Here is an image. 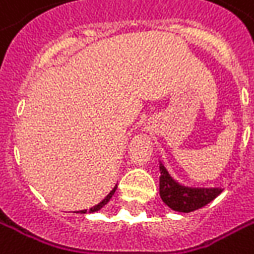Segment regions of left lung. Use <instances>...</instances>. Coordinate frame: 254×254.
I'll use <instances>...</instances> for the list:
<instances>
[{
  "instance_id": "obj_1",
  "label": "left lung",
  "mask_w": 254,
  "mask_h": 254,
  "mask_svg": "<svg viewBox=\"0 0 254 254\" xmlns=\"http://www.w3.org/2000/svg\"><path fill=\"white\" fill-rule=\"evenodd\" d=\"M160 167V183L159 191L163 202L177 212H192L199 209L211 201H214L223 191L222 187H188L179 183L170 176L162 160Z\"/></svg>"
}]
</instances>
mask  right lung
<instances>
[{
    "instance_id": "add662e5",
    "label": "right lung",
    "mask_w": 254,
    "mask_h": 254,
    "mask_svg": "<svg viewBox=\"0 0 254 254\" xmlns=\"http://www.w3.org/2000/svg\"><path fill=\"white\" fill-rule=\"evenodd\" d=\"M115 191H117V186H115V187L111 190L110 194H108L107 197L104 198V199L101 201L100 204H97V205L92 206V208H90V209H83V211H78V214H87V212H88V214H92V212H97V211H100L102 206L107 205V204L110 202V199H111V198H112V195L115 194Z\"/></svg>"
}]
</instances>
